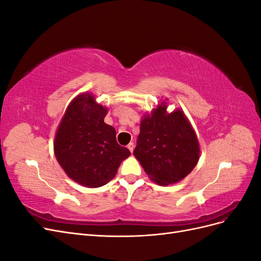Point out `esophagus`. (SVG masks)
Here are the masks:
<instances>
[{
	"label": "esophagus",
	"instance_id": "obj_1",
	"mask_svg": "<svg viewBox=\"0 0 261 261\" xmlns=\"http://www.w3.org/2000/svg\"><path fill=\"white\" fill-rule=\"evenodd\" d=\"M127 148H128V150H129L130 152H133L134 151V148H135V145H134V143H129L127 145Z\"/></svg>",
	"mask_w": 261,
	"mask_h": 261
}]
</instances>
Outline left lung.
<instances>
[{
    "label": "left lung",
    "instance_id": "1",
    "mask_svg": "<svg viewBox=\"0 0 261 261\" xmlns=\"http://www.w3.org/2000/svg\"><path fill=\"white\" fill-rule=\"evenodd\" d=\"M168 99L145 113L134 155L155 184L178 183L191 173L200 158L196 132L179 109L169 113Z\"/></svg>",
    "mask_w": 261,
    "mask_h": 261
}]
</instances>
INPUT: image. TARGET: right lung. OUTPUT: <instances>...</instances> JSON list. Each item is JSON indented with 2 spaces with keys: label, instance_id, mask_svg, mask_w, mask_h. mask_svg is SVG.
Returning <instances> with one entry per match:
<instances>
[{
  "label": "right lung",
  "instance_id": "obj_1",
  "mask_svg": "<svg viewBox=\"0 0 261 261\" xmlns=\"http://www.w3.org/2000/svg\"><path fill=\"white\" fill-rule=\"evenodd\" d=\"M108 108L91 92L76 96L65 110L54 137V154L67 176L88 188L108 184L130 155L116 141V132L105 123Z\"/></svg>",
  "mask_w": 261,
  "mask_h": 261
}]
</instances>
